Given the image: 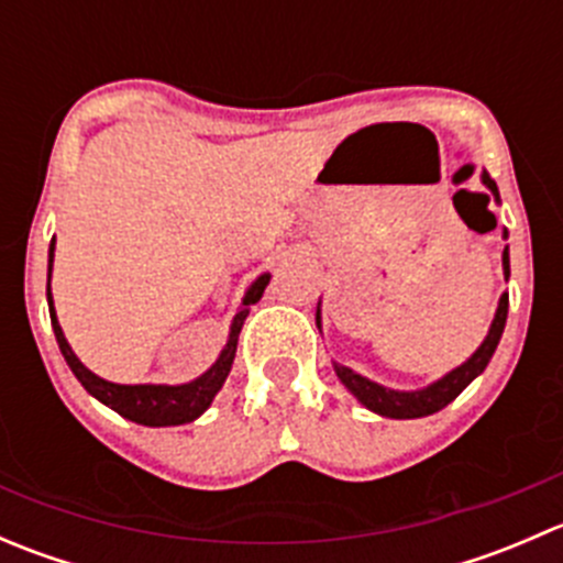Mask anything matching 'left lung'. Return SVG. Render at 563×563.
<instances>
[{"label":"left lung","instance_id":"8db88e82","mask_svg":"<svg viewBox=\"0 0 563 563\" xmlns=\"http://www.w3.org/2000/svg\"><path fill=\"white\" fill-rule=\"evenodd\" d=\"M482 185H485L487 190H490V196L501 203L496 181L490 179V174L487 172H482ZM504 240H507V231H504ZM501 264H504V277L509 280V247H504ZM507 313H509V294H501L496 316H493L490 329H487V338L482 340L479 349H476L474 354L463 362V365H457L455 371H450L446 376H441L439 382L428 384V387H422V389L406 391V389L382 387V384L371 382V378L360 376V373H354L351 367H345V365H338V362H334V373H338L340 384H343V387L349 389L351 395H354L356 400L367 408V411L378 413V417H389V419L430 417V413H435V411H441L444 406H450L460 391L468 387L476 376H482V373H485L487 362H490L493 354H496V345H498V340H501L504 327H507ZM318 318H321V302H318V310H316V323H318V329H321V321H318Z\"/></svg>","mask_w":563,"mask_h":563}]
</instances>
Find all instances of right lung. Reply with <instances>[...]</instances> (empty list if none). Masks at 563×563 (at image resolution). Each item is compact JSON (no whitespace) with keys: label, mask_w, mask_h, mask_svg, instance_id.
<instances>
[{"label":"right lung","mask_w":563,"mask_h":563,"mask_svg":"<svg viewBox=\"0 0 563 563\" xmlns=\"http://www.w3.org/2000/svg\"><path fill=\"white\" fill-rule=\"evenodd\" d=\"M51 266H54V240H51L48 247V288H45V297H48V313H51V327H54L56 343H59L62 356L70 365L73 376L81 382V387L89 391L92 397H98L100 402L113 411L119 417L130 419V422L146 424V428H172V424H185L192 422V419L201 417L209 406H212L214 395H218L220 387L229 378L231 365H234L236 356V343H240V332L242 323L250 313V305L258 302L264 297V288L269 286V272L255 277L250 283V288L242 297V308L236 310L234 321H231L229 329V340H225L223 351L214 360V365L209 367L207 373H201L198 378L187 384H113L106 382V378L95 376L76 354H73L70 343L65 340V332H62L59 321H56V310H54V297H51Z\"/></svg>","instance_id":"add662e5"}]
</instances>
